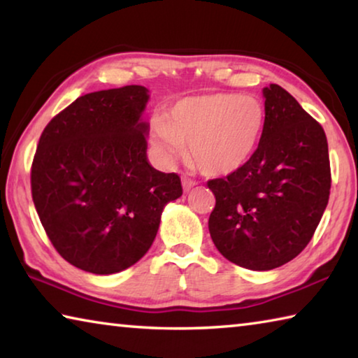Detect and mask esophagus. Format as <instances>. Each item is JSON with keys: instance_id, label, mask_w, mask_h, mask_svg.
I'll list each match as a JSON object with an SVG mask.
<instances>
[{"instance_id": "obj_1", "label": "esophagus", "mask_w": 358, "mask_h": 358, "mask_svg": "<svg viewBox=\"0 0 358 358\" xmlns=\"http://www.w3.org/2000/svg\"><path fill=\"white\" fill-rule=\"evenodd\" d=\"M181 183H183V189H185V191H189L191 187H192L194 185H196V181L191 180L189 177H186V175H185V177L181 178Z\"/></svg>"}]
</instances>
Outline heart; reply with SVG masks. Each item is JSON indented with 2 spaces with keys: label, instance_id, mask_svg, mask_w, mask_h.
I'll list each match as a JSON object with an SVG mask.
<instances>
[{
  "label": "heart",
  "instance_id": "heart-1",
  "mask_svg": "<svg viewBox=\"0 0 358 358\" xmlns=\"http://www.w3.org/2000/svg\"><path fill=\"white\" fill-rule=\"evenodd\" d=\"M266 112L262 101L240 93H207L178 99L153 124L151 141L169 164L187 157L208 177L243 169L262 142Z\"/></svg>",
  "mask_w": 358,
  "mask_h": 358
}]
</instances>
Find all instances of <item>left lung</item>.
<instances>
[{
  "label": "left lung",
  "mask_w": 358,
  "mask_h": 358,
  "mask_svg": "<svg viewBox=\"0 0 358 358\" xmlns=\"http://www.w3.org/2000/svg\"><path fill=\"white\" fill-rule=\"evenodd\" d=\"M265 129L238 172L208 180L216 205L211 240L224 257L265 271L299 256L329 203L331 173L325 132L280 85L264 88Z\"/></svg>",
  "instance_id": "obj_1"
}]
</instances>
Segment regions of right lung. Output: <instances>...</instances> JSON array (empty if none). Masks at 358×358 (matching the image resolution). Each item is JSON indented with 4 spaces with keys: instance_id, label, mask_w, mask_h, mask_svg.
<instances>
[{
    "instance_id": "right-lung-1",
    "label": "right lung",
    "mask_w": 358,
    "mask_h": 358,
    "mask_svg": "<svg viewBox=\"0 0 358 358\" xmlns=\"http://www.w3.org/2000/svg\"><path fill=\"white\" fill-rule=\"evenodd\" d=\"M141 85L80 96L42 131L31 196L47 237L77 268L110 275L150 250L166 203L183 189L177 173L147 159L148 102Z\"/></svg>"
}]
</instances>
